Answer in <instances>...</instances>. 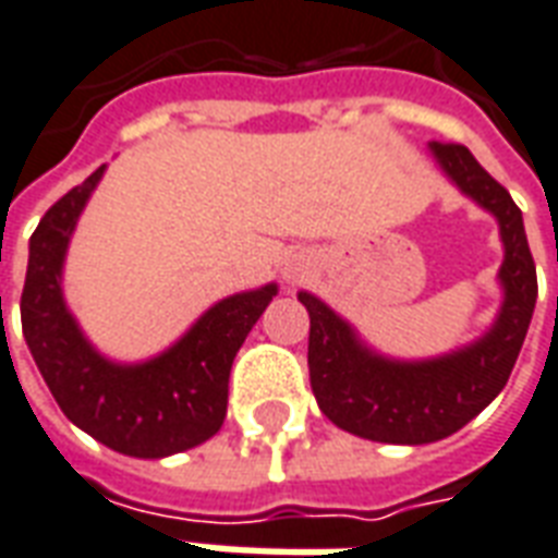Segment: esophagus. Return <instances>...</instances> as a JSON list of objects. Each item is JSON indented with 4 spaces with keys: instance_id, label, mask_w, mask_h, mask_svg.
Here are the masks:
<instances>
[{
    "instance_id": "34e87169",
    "label": "esophagus",
    "mask_w": 558,
    "mask_h": 558,
    "mask_svg": "<svg viewBox=\"0 0 558 558\" xmlns=\"http://www.w3.org/2000/svg\"><path fill=\"white\" fill-rule=\"evenodd\" d=\"M308 274V262H305V255H288V262L282 267V276L288 282H300L303 276Z\"/></svg>"
}]
</instances>
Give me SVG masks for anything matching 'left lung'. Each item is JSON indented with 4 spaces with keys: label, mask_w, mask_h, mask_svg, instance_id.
<instances>
[{
    "label": "left lung",
    "mask_w": 558,
    "mask_h": 558,
    "mask_svg": "<svg viewBox=\"0 0 558 558\" xmlns=\"http://www.w3.org/2000/svg\"><path fill=\"white\" fill-rule=\"evenodd\" d=\"M429 149L456 187L500 223L502 305L480 341L426 362H393L367 350L329 305L300 291L312 317L308 376L317 405L343 433L367 441L433 444L473 421L509 383L538 296L521 208L509 191L485 173L468 146L433 141Z\"/></svg>",
    "instance_id": "left-lung-1"
}]
</instances>
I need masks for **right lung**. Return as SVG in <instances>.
<instances>
[{
    "mask_svg": "<svg viewBox=\"0 0 558 558\" xmlns=\"http://www.w3.org/2000/svg\"><path fill=\"white\" fill-rule=\"evenodd\" d=\"M102 173L99 167L61 196L28 241L23 335L56 403L78 429L117 453L165 459L208 441L223 426L234 355L276 296V284L220 300L149 362H108L66 312L61 291L70 234Z\"/></svg>",
    "mask_w": 558,
    "mask_h": 558,
    "instance_id": "obj_1",
    "label": "right lung"
}]
</instances>
